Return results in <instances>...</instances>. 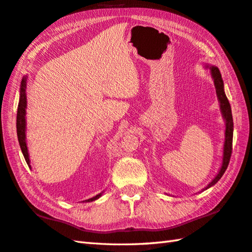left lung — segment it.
Listing matches in <instances>:
<instances>
[{"instance_id":"1","label":"left lung","mask_w":252,"mask_h":252,"mask_svg":"<svg viewBox=\"0 0 252 252\" xmlns=\"http://www.w3.org/2000/svg\"><path fill=\"white\" fill-rule=\"evenodd\" d=\"M209 67V66H208ZM211 69V75L212 78L214 80V86H215V90H217V95L220 102V112H222L223 119L225 120V141H224V151H223V162H222V166H220V171L218 173V175L213 178V181L210 183L207 187L204 188L208 189L210 187H212L213 185L217 184L220 177L223 176V174L226 171V168L228 166V163L230 160V157H232V149H233V131H234V123H233V116H232V109H230V104L227 100V96L224 92V84H223V79L222 76H220V73L218 67L215 66H210L209 67Z\"/></svg>"}]
</instances>
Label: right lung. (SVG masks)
<instances>
[{
    "label": "right lung",
    "mask_w": 252,
    "mask_h": 252,
    "mask_svg": "<svg viewBox=\"0 0 252 252\" xmlns=\"http://www.w3.org/2000/svg\"><path fill=\"white\" fill-rule=\"evenodd\" d=\"M26 84H27V77H24L20 84V94H19V102H18V109H17V120H16V127H17V137L18 142L26 162H27L28 166H30V160L28 155L27 143H26V107H27V96H26ZM102 196V193L96 194L95 197L90 198L86 200L87 202L94 201V200L99 199Z\"/></svg>",
    "instance_id": "obj_1"
}]
</instances>
